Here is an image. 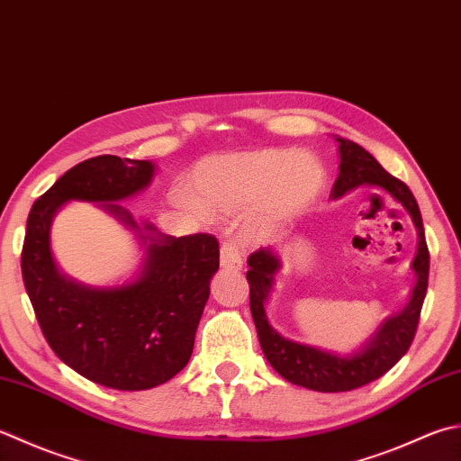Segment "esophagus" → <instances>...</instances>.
Returning a JSON list of instances; mask_svg holds the SVG:
<instances>
[{
	"mask_svg": "<svg viewBox=\"0 0 461 461\" xmlns=\"http://www.w3.org/2000/svg\"><path fill=\"white\" fill-rule=\"evenodd\" d=\"M221 266L228 269H240L243 266V248L240 241L228 240L221 246Z\"/></svg>",
	"mask_w": 461,
	"mask_h": 461,
	"instance_id": "1",
	"label": "esophagus"
}]
</instances>
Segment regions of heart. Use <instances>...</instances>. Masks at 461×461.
<instances>
[{"instance_id": "b5f03b06", "label": "heart", "mask_w": 461, "mask_h": 461, "mask_svg": "<svg viewBox=\"0 0 461 461\" xmlns=\"http://www.w3.org/2000/svg\"><path fill=\"white\" fill-rule=\"evenodd\" d=\"M321 187L323 169L318 161L308 153L284 149L210 156L189 177V194L197 203L225 213L258 205L261 225L297 218L315 202Z\"/></svg>"}]
</instances>
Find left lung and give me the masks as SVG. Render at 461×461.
I'll return each mask as SVG.
<instances>
[{
	"mask_svg": "<svg viewBox=\"0 0 461 461\" xmlns=\"http://www.w3.org/2000/svg\"><path fill=\"white\" fill-rule=\"evenodd\" d=\"M338 141L341 164L339 176L331 189V197H341L359 185H377L385 189L387 194L393 195L410 212L420 233V246L416 259H413L418 284L413 287L410 303L405 305L402 313L385 320L374 339L362 351L349 357L333 356L328 354V351L295 344V341L279 336L267 323L264 310L269 287H272L274 282V274L279 269V259L269 249H258L248 258L249 310L251 315H254L259 344L267 362L272 364V367L284 380L308 387V390L313 392L328 393L349 392L356 390V387H362L382 377L400 362L402 356H405V351L410 349L413 338H416L429 276V251L426 233H423L418 202L410 192V187L402 179L387 174L377 164L372 153L366 151L362 146L344 138H338Z\"/></svg>",
	"mask_w": 461,
	"mask_h": 461,
	"instance_id": "1",
	"label": "left lung"
}]
</instances>
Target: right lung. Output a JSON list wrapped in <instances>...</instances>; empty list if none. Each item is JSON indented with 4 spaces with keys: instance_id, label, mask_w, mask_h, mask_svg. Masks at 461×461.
Instances as JSON below:
<instances>
[{
    "instance_id": "right-lung-1",
    "label": "right lung",
    "mask_w": 461,
    "mask_h": 461,
    "mask_svg": "<svg viewBox=\"0 0 461 461\" xmlns=\"http://www.w3.org/2000/svg\"><path fill=\"white\" fill-rule=\"evenodd\" d=\"M146 159L89 158L68 169L35 200L27 218L22 276L43 338L63 364L113 390L138 392L182 372L220 267V243L210 233L151 240L140 279L95 290L59 274L50 249V225L69 200L104 203L138 228L120 200L151 182ZM146 230H153L146 225Z\"/></svg>"
}]
</instances>
